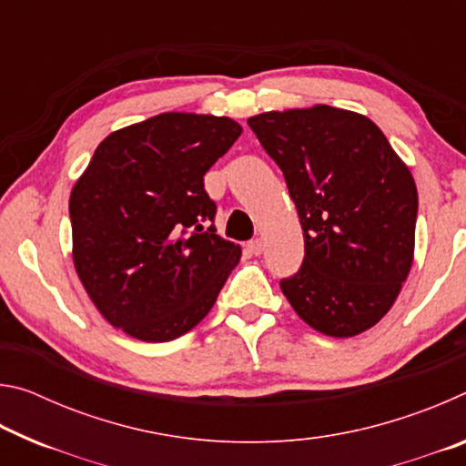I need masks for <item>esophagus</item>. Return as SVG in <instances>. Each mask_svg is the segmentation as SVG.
Segmentation results:
<instances>
[{
  "mask_svg": "<svg viewBox=\"0 0 466 466\" xmlns=\"http://www.w3.org/2000/svg\"><path fill=\"white\" fill-rule=\"evenodd\" d=\"M247 248H248V252L250 255H261L263 252V240H250L248 244H247Z\"/></svg>",
  "mask_w": 466,
  "mask_h": 466,
  "instance_id": "34e87169",
  "label": "esophagus"
}]
</instances>
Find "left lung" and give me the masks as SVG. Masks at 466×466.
Instances as JSON below:
<instances>
[{
    "instance_id": "left-lung-1",
    "label": "left lung",
    "mask_w": 466,
    "mask_h": 466,
    "mask_svg": "<svg viewBox=\"0 0 466 466\" xmlns=\"http://www.w3.org/2000/svg\"><path fill=\"white\" fill-rule=\"evenodd\" d=\"M281 168L304 230V263L281 291L306 325L356 337L397 302L413 265L417 187L374 121L314 105L248 119Z\"/></svg>"
}]
</instances>
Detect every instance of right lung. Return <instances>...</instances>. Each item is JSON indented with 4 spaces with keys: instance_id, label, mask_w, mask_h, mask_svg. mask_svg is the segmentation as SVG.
<instances>
[{
    "instance_id": "right-lung-1",
    "label": "right lung",
    "mask_w": 466,
    "mask_h": 466,
    "mask_svg": "<svg viewBox=\"0 0 466 466\" xmlns=\"http://www.w3.org/2000/svg\"><path fill=\"white\" fill-rule=\"evenodd\" d=\"M240 133L230 116L162 113L100 141L69 218L76 273L108 325L162 343L214 309L242 248L205 228L203 177Z\"/></svg>"
}]
</instances>
